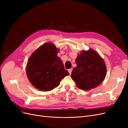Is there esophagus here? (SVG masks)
Listing matches in <instances>:
<instances>
[{"label": "esophagus", "mask_w": 128, "mask_h": 128, "mask_svg": "<svg viewBox=\"0 0 128 128\" xmlns=\"http://www.w3.org/2000/svg\"><path fill=\"white\" fill-rule=\"evenodd\" d=\"M72 69H68V72H69V74H70V75L71 74H72Z\"/></svg>", "instance_id": "1"}]
</instances>
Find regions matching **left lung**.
<instances>
[{
  "mask_svg": "<svg viewBox=\"0 0 128 128\" xmlns=\"http://www.w3.org/2000/svg\"><path fill=\"white\" fill-rule=\"evenodd\" d=\"M75 61L77 66L73 69L71 77L78 88L90 90L102 82L106 75V67L96 51L92 49L82 51Z\"/></svg>",
  "mask_w": 128,
  "mask_h": 128,
  "instance_id": "obj_1",
  "label": "left lung"
}]
</instances>
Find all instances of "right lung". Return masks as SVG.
Here are the masks:
<instances>
[{"label":"right lung","instance_id":"1","mask_svg":"<svg viewBox=\"0 0 128 128\" xmlns=\"http://www.w3.org/2000/svg\"><path fill=\"white\" fill-rule=\"evenodd\" d=\"M58 51L54 45L46 42L30 56L26 73L30 82L38 90H52L59 86L62 79L69 75L57 56Z\"/></svg>","mask_w":128,"mask_h":128}]
</instances>
